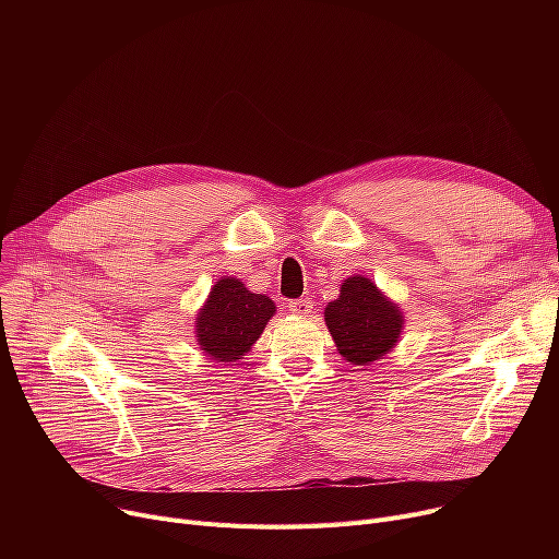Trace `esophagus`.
Segmentation results:
<instances>
[{
    "label": "esophagus",
    "mask_w": 559,
    "mask_h": 559,
    "mask_svg": "<svg viewBox=\"0 0 559 559\" xmlns=\"http://www.w3.org/2000/svg\"><path fill=\"white\" fill-rule=\"evenodd\" d=\"M287 308L292 310V314L308 317V314L312 312V301H310V299H297V301H289Z\"/></svg>",
    "instance_id": "obj_1"
}]
</instances>
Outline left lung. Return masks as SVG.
Returning <instances> with one entry per match:
<instances>
[{"label": "left lung", "instance_id": "obj_1", "mask_svg": "<svg viewBox=\"0 0 559 559\" xmlns=\"http://www.w3.org/2000/svg\"><path fill=\"white\" fill-rule=\"evenodd\" d=\"M324 321L350 365H371L388 356L403 333V312L383 289L367 276H348L340 297L324 308Z\"/></svg>", "mask_w": 559, "mask_h": 559}]
</instances>
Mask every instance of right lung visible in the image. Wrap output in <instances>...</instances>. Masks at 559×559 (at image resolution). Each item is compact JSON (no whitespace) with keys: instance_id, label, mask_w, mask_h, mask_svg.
Returning <instances> with one entry per match:
<instances>
[{"instance_id":"1","label":"right lung","mask_w":559,"mask_h":559,"mask_svg":"<svg viewBox=\"0 0 559 559\" xmlns=\"http://www.w3.org/2000/svg\"><path fill=\"white\" fill-rule=\"evenodd\" d=\"M274 314L276 304L267 295H255L240 278L222 276L197 312V346L211 360L238 362Z\"/></svg>"}]
</instances>
